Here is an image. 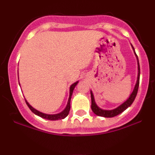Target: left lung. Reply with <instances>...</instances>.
<instances>
[{
	"label": "left lung",
	"mask_w": 155,
	"mask_h": 155,
	"mask_svg": "<svg viewBox=\"0 0 155 155\" xmlns=\"http://www.w3.org/2000/svg\"><path fill=\"white\" fill-rule=\"evenodd\" d=\"M133 47V46H132ZM133 50H134L135 54H136V57H137V60H138V79H137V82L136 86H135L134 90L131 94L130 96L129 97V98L127 99L124 104H122L121 106H119L118 108H115V109L113 110H103L101 109L97 106L95 102V99H94V96L93 94H92V91L90 92V94H91V101H92V105H91V108L92 110V111L94 112V114H95L96 115L100 117H114L115 116H117L120 114L122 113L124 110L127 109L129 106H131V104H133V101H134L135 98H136V95H137V92H138V87H139V80H140V65H139V62H138V56H137L136 51H135L134 48L133 47Z\"/></svg>",
	"instance_id": "left-lung-1"
}]
</instances>
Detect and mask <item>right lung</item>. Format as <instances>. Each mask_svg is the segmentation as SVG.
<instances>
[{
  "label": "right lung",
  "mask_w": 155,
  "mask_h": 155,
  "mask_svg": "<svg viewBox=\"0 0 155 155\" xmlns=\"http://www.w3.org/2000/svg\"><path fill=\"white\" fill-rule=\"evenodd\" d=\"M77 84H78V81H76V82H75L74 84H73L71 86V87H70V96H69L68 101V104H67L66 108H65V109H64V111H62L61 113L58 114H47L41 113V112L37 111V110H35V108H33L31 106V105H30L28 102H27V101L25 100V102H26L27 105H28V107H29L30 109L31 110V111L33 112V113H34L35 114L38 115V116L42 117V118L46 119V120H63V119L65 118V117L68 116V113H69V111H70V108H71V105H70L71 98L73 91H74V88H75L76 85Z\"/></svg>",
  "instance_id": "1"
}]
</instances>
